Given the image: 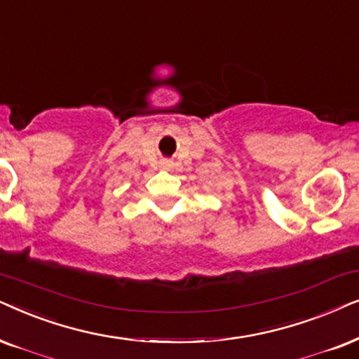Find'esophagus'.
I'll return each mask as SVG.
<instances>
[{"label":"esophagus","instance_id":"34e87169","mask_svg":"<svg viewBox=\"0 0 359 359\" xmlns=\"http://www.w3.org/2000/svg\"><path fill=\"white\" fill-rule=\"evenodd\" d=\"M162 167H169V162H167V161H162Z\"/></svg>","mask_w":359,"mask_h":359}]
</instances>
